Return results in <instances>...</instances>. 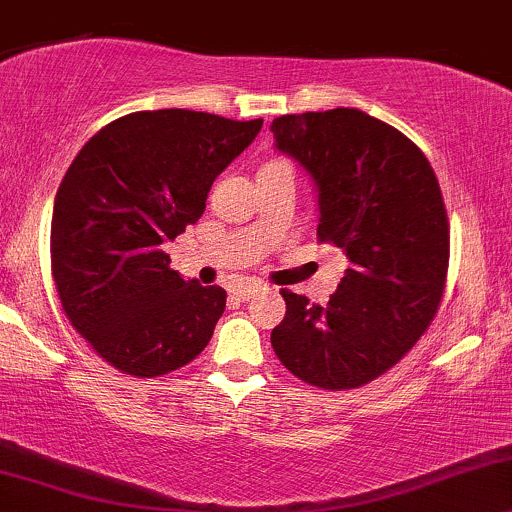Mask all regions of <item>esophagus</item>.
Wrapping results in <instances>:
<instances>
[{"mask_svg": "<svg viewBox=\"0 0 512 512\" xmlns=\"http://www.w3.org/2000/svg\"><path fill=\"white\" fill-rule=\"evenodd\" d=\"M258 292H261V287H258V285H239V287L232 289V296H235V299H239V301H249V299H254Z\"/></svg>", "mask_w": 512, "mask_h": 512, "instance_id": "obj_1", "label": "esophagus"}]
</instances>
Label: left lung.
I'll list each match as a JSON object with an SVG mask.
<instances>
[{
    "label": "left lung",
    "mask_w": 512,
    "mask_h": 512,
    "mask_svg": "<svg viewBox=\"0 0 512 512\" xmlns=\"http://www.w3.org/2000/svg\"><path fill=\"white\" fill-rule=\"evenodd\" d=\"M318 187V237L349 258L327 306L282 289L275 356L313 387L358 389L394 368L430 327L449 273V216L427 156L358 109L270 125Z\"/></svg>",
    "instance_id": "left-lung-1"
}]
</instances>
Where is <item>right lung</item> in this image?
Returning <instances> with one entry per match:
<instances>
[{
  "mask_svg": "<svg viewBox=\"0 0 512 512\" xmlns=\"http://www.w3.org/2000/svg\"><path fill=\"white\" fill-rule=\"evenodd\" d=\"M261 125L135 111L104 125L68 166L54 199L52 277L66 318L116 370L168 375L211 342L225 289L182 280L161 244L197 223L213 180Z\"/></svg>",
  "mask_w": 512,
  "mask_h": 512,
  "instance_id": "right-lung-1",
  "label": "right lung"
}]
</instances>
